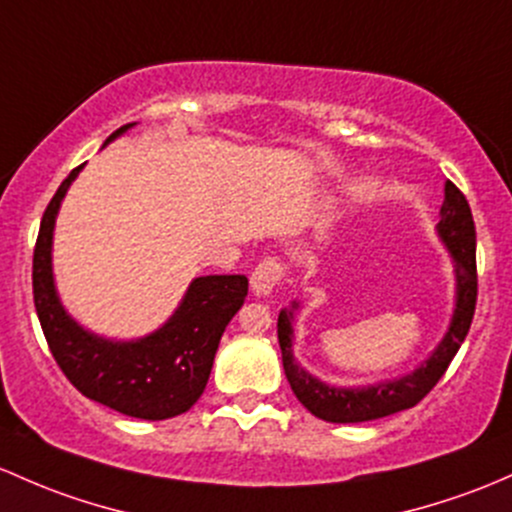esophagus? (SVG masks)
<instances>
[{"label": "esophagus", "mask_w": 512, "mask_h": 512, "mask_svg": "<svg viewBox=\"0 0 512 512\" xmlns=\"http://www.w3.org/2000/svg\"><path fill=\"white\" fill-rule=\"evenodd\" d=\"M285 278V263L278 256H266L261 263L254 268V276H251V285H254L256 293H271L273 288Z\"/></svg>", "instance_id": "obj_1"}]
</instances>
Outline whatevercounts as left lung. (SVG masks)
Wrapping results in <instances>:
<instances>
[{"instance_id":"left-lung-1","label":"left lung","mask_w":512,"mask_h":512,"mask_svg":"<svg viewBox=\"0 0 512 512\" xmlns=\"http://www.w3.org/2000/svg\"><path fill=\"white\" fill-rule=\"evenodd\" d=\"M439 236L449 246L456 266V310L452 327H449L444 342L437 351L422 364L415 373L400 378V381L378 383L371 388H332L327 383L317 381L310 373L293 361L290 354V315L293 312H280L278 315V342L283 351V368L295 398L305 405L315 417L327 422H368L378 417L393 415V412L408 410L420 403L430 390L437 386L444 376L452 359L459 351L461 342L469 334L471 320L476 312L478 276H476V227L471 217L469 200L464 197L452 180L444 183L442 219L437 224Z\"/></svg>"}]
</instances>
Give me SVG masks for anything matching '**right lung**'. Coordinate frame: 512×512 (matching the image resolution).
I'll use <instances>...</instances> for the list:
<instances>
[{"mask_svg":"<svg viewBox=\"0 0 512 512\" xmlns=\"http://www.w3.org/2000/svg\"><path fill=\"white\" fill-rule=\"evenodd\" d=\"M114 131L107 141L129 129ZM80 168L70 170L43 212L34 249V305L53 359L85 398L139 420H168L190 410L210 378L224 327L244 305L246 276H205L190 285L180 310L151 337L104 342L65 315L51 273L56 212Z\"/></svg>","mask_w":512,"mask_h":512,"instance_id":"add662e5","label":"right lung"}]
</instances>
